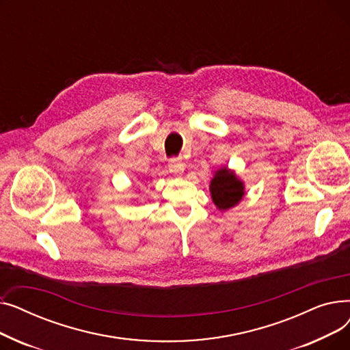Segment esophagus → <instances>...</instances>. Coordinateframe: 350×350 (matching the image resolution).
Listing matches in <instances>:
<instances>
[{"label": "esophagus", "mask_w": 350, "mask_h": 350, "mask_svg": "<svg viewBox=\"0 0 350 350\" xmlns=\"http://www.w3.org/2000/svg\"><path fill=\"white\" fill-rule=\"evenodd\" d=\"M185 169H186V165L181 160H178V159L170 160V163H169V172L170 173L180 177V176H183V173H185Z\"/></svg>", "instance_id": "1"}]
</instances>
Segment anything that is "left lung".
Returning <instances> with one entry per match:
<instances>
[{
	"label": "left lung",
	"instance_id": "8db88e82",
	"mask_svg": "<svg viewBox=\"0 0 350 350\" xmlns=\"http://www.w3.org/2000/svg\"><path fill=\"white\" fill-rule=\"evenodd\" d=\"M210 194L213 203L219 211H227L237 204L245 196L244 181L227 165L218 169L210 181Z\"/></svg>",
	"mask_w": 350,
	"mask_h": 350
}]
</instances>
